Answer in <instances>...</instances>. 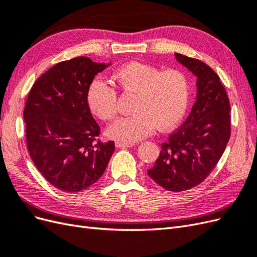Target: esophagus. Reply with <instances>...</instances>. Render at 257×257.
I'll use <instances>...</instances> for the list:
<instances>
[{
  "mask_svg": "<svg viewBox=\"0 0 257 257\" xmlns=\"http://www.w3.org/2000/svg\"><path fill=\"white\" fill-rule=\"evenodd\" d=\"M134 143H124V142H115V147L116 148H127L134 146Z\"/></svg>",
  "mask_w": 257,
  "mask_h": 257,
  "instance_id": "obj_1",
  "label": "esophagus"
}]
</instances>
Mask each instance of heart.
<instances>
[{
    "label": "heart",
    "mask_w": 257,
    "mask_h": 257,
    "mask_svg": "<svg viewBox=\"0 0 257 257\" xmlns=\"http://www.w3.org/2000/svg\"><path fill=\"white\" fill-rule=\"evenodd\" d=\"M113 79L123 93L136 94L135 111L113 123L107 133L118 142H137L155 127L168 130L181 121L190 99V80L181 69L161 71L153 65L130 62L116 69ZM92 112L104 121L118 116V93L108 82L96 79L88 90Z\"/></svg>",
    "instance_id": "heart-1"
}]
</instances>
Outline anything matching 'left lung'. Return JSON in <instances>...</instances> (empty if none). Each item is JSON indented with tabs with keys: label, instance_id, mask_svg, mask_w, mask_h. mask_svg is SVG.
Returning <instances> with one entry per match:
<instances>
[{
	"label": "left lung",
	"instance_id": "left-lung-1",
	"mask_svg": "<svg viewBox=\"0 0 257 257\" xmlns=\"http://www.w3.org/2000/svg\"><path fill=\"white\" fill-rule=\"evenodd\" d=\"M177 60L197 76V97L182 125L162 144L148 175L172 192L203 182L220 161L230 137V104L220 77L203 61L176 53Z\"/></svg>",
	"mask_w": 257,
	"mask_h": 257
}]
</instances>
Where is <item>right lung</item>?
<instances>
[{"instance_id":"right-lung-1","label":"right lung","mask_w":257,"mask_h":257,"mask_svg":"<svg viewBox=\"0 0 257 257\" xmlns=\"http://www.w3.org/2000/svg\"><path fill=\"white\" fill-rule=\"evenodd\" d=\"M108 66L90 58L60 62L33 84L23 116L28 151L54 188L80 192L102 177L114 143L100 142V127L88 104V90Z\"/></svg>"}]
</instances>
